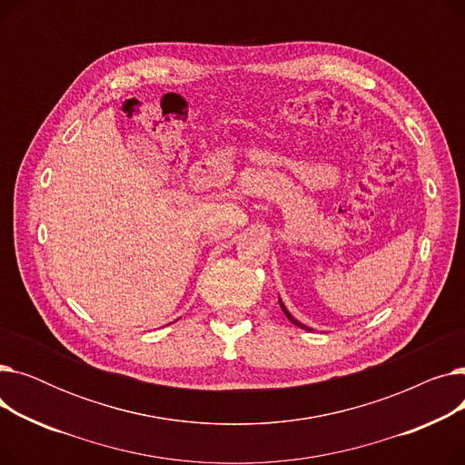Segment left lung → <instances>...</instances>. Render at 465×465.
<instances>
[{
	"label": "left lung",
	"instance_id": "left-lung-1",
	"mask_svg": "<svg viewBox=\"0 0 465 465\" xmlns=\"http://www.w3.org/2000/svg\"><path fill=\"white\" fill-rule=\"evenodd\" d=\"M279 303H281V309H282V312H284V314H286V319H288V321H290V322H292V324H296V326H298V328H302V330H309V331H312V330H311V328H309V326H305V324H302V322H298V321H296V319H294V316H292V314H290V312H288V309H286V307H284V303H282V302H281V300H279Z\"/></svg>",
	"mask_w": 465,
	"mask_h": 465
}]
</instances>
